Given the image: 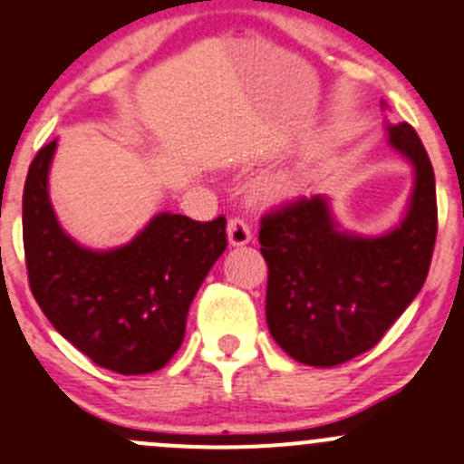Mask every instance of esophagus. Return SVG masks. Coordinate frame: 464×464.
<instances>
[{"instance_id":"obj_1","label":"esophagus","mask_w":464,"mask_h":464,"mask_svg":"<svg viewBox=\"0 0 464 464\" xmlns=\"http://www.w3.org/2000/svg\"><path fill=\"white\" fill-rule=\"evenodd\" d=\"M227 236H228V245L242 246L252 240V228H249V224H246L245 219L233 218L227 227Z\"/></svg>"}]
</instances>
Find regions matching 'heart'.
Wrapping results in <instances>:
<instances>
[{
    "label": "heart",
    "mask_w": 464,
    "mask_h": 464,
    "mask_svg": "<svg viewBox=\"0 0 464 464\" xmlns=\"http://www.w3.org/2000/svg\"><path fill=\"white\" fill-rule=\"evenodd\" d=\"M297 189H300V180L295 176H275L261 185V197L267 201H284V198L295 197Z\"/></svg>",
    "instance_id": "1"
}]
</instances>
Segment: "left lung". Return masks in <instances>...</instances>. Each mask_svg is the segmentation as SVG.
I'll return each mask as SVG.
<instances>
[{"label":"left lung","mask_w":464,"mask_h":464,"mask_svg":"<svg viewBox=\"0 0 464 464\" xmlns=\"http://www.w3.org/2000/svg\"><path fill=\"white\" fill-rule=\"evenodd\" d=\"M387 134L414 169L408 210L392 231H343L323 194L261 219L267 327L281 350L306 366H339L373 348L428 276L437 236L435 173L412 125H387Z\"/></svg>","instance_id":"1"}]
</instances>
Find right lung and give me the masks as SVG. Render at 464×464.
I'll return each mask as SVG.
<instances>
[{"instance_id":"obj_1","label":"right lung","mask_w":464,"mask_h":464,"mask_svg":"<svg viewBox=\"0 0 464 464\" xmlns=\"http://www.w3.org/2000/svg\"><path fill=\"white\" fill-rule=\"evenodd\" d=\"M54 150L56 140L38 150L24 183L29 288L54 330L91 362L121 375L153 373L183 343L189 304L227 249V219L160 212L128 245L82 246L50 203Z\"/></svg>"}]
</instances>
